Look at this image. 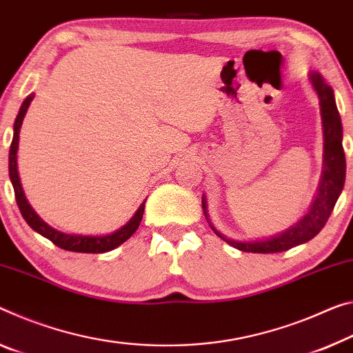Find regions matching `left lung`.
Returning a JSON list of instances; mask_svg holds the SVG:
<instances>
[{
	"label": "left lung",
	"mask_w": 353,
	"mask_h": 353,
	"mask_svg": "<svg viewBox=\"0 0 353 353\" xmlns=\"http://www.w3.org/2000/svg\"><path fill=\"white\" fill-rule=\"evenodd\" d=\"M310 83L314 88L321 105L322 132H323V168L321 182H319L317 193L306 214L297 223L288 228L286 231L276 236L257 239V240H236L223 236L216 228L212 225L209 214H207V199L203 194V210L209 221V226L214 229L218 237H221L231 247L247 253H281L297 245L310 242L314 239L327 220L332 215L334 204L344 188L345 181V155L343 149V124L334 100V92L317 72H311Z\"/></svg>",
	"instance_id": "obj_1"
}]
</instances>
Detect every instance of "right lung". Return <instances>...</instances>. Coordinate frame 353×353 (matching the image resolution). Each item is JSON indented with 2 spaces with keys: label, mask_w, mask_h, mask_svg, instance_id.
<instances>
[{
  "label": "right lung",
  "mask_w": 353,
  "mask_h": 353,
  "mask_svg": "<svg viewBox=\"0 0 353 353\" xmlns=\"http://www.w3.org/2000/svg\"><path fill=\"white\" fill-rule=\"evenodd\" d=\"M32 99H34V94H30L20 106V111L14 122V138L12 143H10L9 150V177L10 182H12L17 205H19V209L21 212V216L25 218V221L34 229L37 234H41L42 237L48 239L50 242H53L56 245V247L67 251H75V253H106V251L117 248L119 245L124 243L127 239H130L133 236V232L138 229L144 214V204H146V201H143V204L138 207L135 215L128 220V223H125V225L117 229V231L105 234V236H81V234H67L63 231H58V229H54L53 226H50L48 223L43 221L42 218L36 214L31 204L28 203L23 188H21L19 168H17V150H19L20 128L21 124H23V117L28 108H30Z\"/></svg>",
  "instance_id": "1"
}]
</instances>
